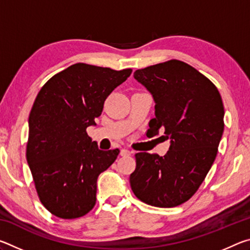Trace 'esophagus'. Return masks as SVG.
<instances>
[{
	"instance_id": "esophagus-1",
	"label": "esophagus",
	"mask_w": 250,
	"mask_h": 250,
	"mask_svg": "<svg viewBox=\"0 0 250 250\" xmlns=\"http://www.w3.org/2000/svg\"><path fill=\"white\" fill-rule=\"evenodd\" d=\"M131 153H132V152L129 151V150H126V149H122L121 152H120V154L122 156H129Z\"/></svg>"
}]
</instances>
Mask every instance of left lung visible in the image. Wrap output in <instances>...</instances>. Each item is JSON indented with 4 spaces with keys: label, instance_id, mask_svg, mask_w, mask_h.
Masks as SVG:
<instances>
[{
    "label": "left lung",
    "instance_id": "obj_1",
    "mask_svg": "<svg viewBox=\"0 0 250 250\" xmlns=\"http://www.w3.org/2000/svg\"><path fill=\"white\" fill-rule=\"evenodd\" d=\"M134 78L155 101L147 131L155 135L163 130L171 146L164 156L134 155L131 188L146 204L179 206L196 193L217 155L224 131L221 94L208 78L177 59L135 70Z\"/></svg>",
    "mask_w": 250,
    "mask_h": 250
}]
</instances>
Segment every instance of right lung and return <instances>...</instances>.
Wrapping results in <instances>:
<instances>
[{
    "label": "right lung",
    "instance_id": "1",
    "mask_svg": "<svg viewBox=\"0 0 250 250\" xmlns=\"http://www.w3.org/2000/svg\"><path fill=\"white\" fill-rule=\"evenodd\" d=\"M132 73L71 65L40 90L29 113L26 159L45 208L64 219L82 217L96 204L97 179L120 150L101 151L87 134L104 100Z\"/></svg>",
    "mask_w": 250,
    "mask_h": 250
}]
</instances>
